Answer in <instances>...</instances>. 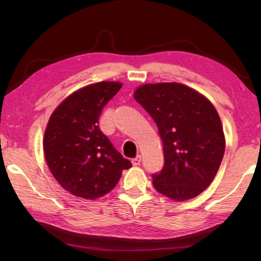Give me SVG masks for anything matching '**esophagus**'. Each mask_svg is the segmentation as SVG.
Masks as SVG:
<instances>
[{
  "mask_svg": "<svg viewBox=\"0 0 261 261\" xmlns=\"http://www.w3.org/2000/svg\"><path fill=\"white\" fill-rule=\"evenodd\" d=\"M131 163L134 166H139L141 163V156H137L136 158H134L131 160Z\"/></svg>",
  "mask_w": 261,
  "mask_h": 261,
  "instance_id": "esophagus-1",
  "label": "esophagus"
}]
</instances>
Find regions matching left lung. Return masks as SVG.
I'll use <instances>...</instances> for the list:
<instances>
[{"mask_svg": "<svg viewBox=\"0 0 261 261\" xmlns=\"http://www.w3.org/2000/svg\"><path fill=\"white\" fill-rule=\"evenodd\" d=\"M134 96L163 140L165 165L152 175L154 188L177 202L196 197L213 181L223 159L225 137L218 111L180 83L143 84Z\"/></svg>", "mask_w": 261, "mask_h": 261, "instance_id": "left-lung-1", "label": "left lung"}]
</instances>
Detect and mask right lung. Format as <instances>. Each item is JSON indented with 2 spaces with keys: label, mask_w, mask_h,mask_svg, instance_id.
Wrapping results in <instances>:
<instances>
[{
  "label": "right lung",
  "mask_w": 261,
  "mask_h": 261,
  "mask_svg": "<svg viewBox=\"0 0 261 261\" xmlns=\"http://www.w3.org/2000/svg\"><path fill=\"white\" fill-rule=\"evenodd\" d=\"M121 87L120 82L107 81L86 85L49 118L43 136L46 163L60 186L77 197H102L131 167L98 127L102 109Z\"/></svg>",
  "instance_id": "1"
}]
</instances>
